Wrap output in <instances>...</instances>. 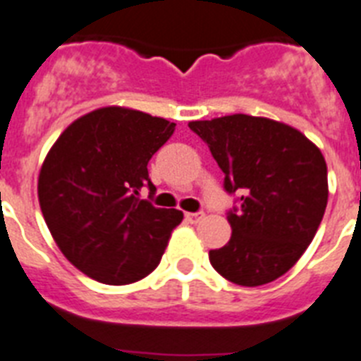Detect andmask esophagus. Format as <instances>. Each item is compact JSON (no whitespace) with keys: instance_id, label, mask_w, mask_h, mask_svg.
<instances>
[{"instance_id":"34e87169","label":"esophagus","mask_w":361,"mask_h":361,"mask_svg":"<svg viewBox=\"0 0 361 361\" xmlns=\"http://www.w3.org/2000/svg\"><path fill=\"white\" fill-rule=\"evenodd\" d=\"M185 218L189 220L190 224H198V222H202V220H204L205 214L204 213H185Z\"/></svg>"}]
</instances>
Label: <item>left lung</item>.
<instances>
[{
  "label": "left lung",
  "mask_w": 361,
  "mask_h": 361,
  "mask_svg": "<svg viewBox=\"0 0 361 361\" xmlns=\"http://www.w3.org/2000/svg\"><path fill=\"white\" fill-rule=\"evenodd\" d=\"M224 172V189L238 192L227 213L231 238L209 251L218 274L240 286L284 275L316 237L329 200L319 148L288 124L235 114L190 121Z\"/></svg>",
  "instance_id": "8db88e82"
}]
</instances>
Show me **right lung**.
<instances>
[{
	"mask_svg": "<svg viewBox=\"0 0 361 361\" xmlns=\"http://www.w3.org/2000/svg\"><path fill=\"white\" fill-rule=\"evenodd\" d=\"M176 124L106 106L73 121L45 156L38 176L42 214L63 257L99 283H135L157 268L178 209L154 207L148 161Z\"/></svg>",
	"mask_w": 361,
	"mask_h": 361,
	"instance_id": "add662e5",
	"label": "right lung"
}]
</instances>
